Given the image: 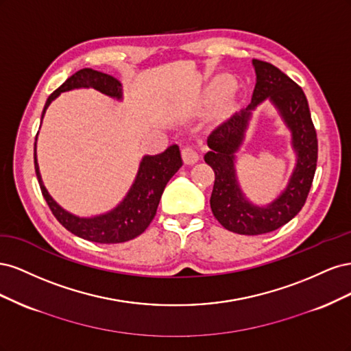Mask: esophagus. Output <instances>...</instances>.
<instances>
[{
	"instance_id": "1",
	"label": "esophagus",
	"mask_w": 351,
	"mask_h": 351,
	"mask_svg": "<svg viewBox=\"0 0 351 351\" xmlns=\"http://www.w3.org/2000/svg\"><path fill=\"white\" fill-rule=\"evenodd\" d=\"M182 155H183V161L186 165H192V164L197 162V159H199L197 151L192 146H184L182 151Z\"/></svg>"
}]
</instances>
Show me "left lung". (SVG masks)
<instances>
[{"mask_svg": "<svg viewBox=\"0 0 351 351\" xmlns=\"http://www.w3.org/2000/svg\"><path fill=\"white\" fill-rule=\"evenodd\" d=\"M256 84L246 110L234 114L208 136L205 162L214 169L210 195L212 214L219 224L237 234L258 236L282 227L293 219L309 195L317 162V137L309 104L302 88L280 69L267 61L253 60ZM269 99L292 130L298 154L295 171L285 192L267 207H256L239 190L235 176V152L242 143L251 111Z\"/></svg>", "mask_w": 351, "mask_h": 351, "instance_id": "8db88e82", "label": "left lung"}]
</instances>
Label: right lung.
Returning a JSON list of instances; mask_svg holds the SVG:
<instances>
[{
	"mask_svg": "<svg viewBox=\"0 0 351 351\" xmlns=\"http://www.w3.org/2000/svg\"><path fill=\"white\" fill-rule=\"evenodd\" d=\"M80 88H92L104 95H108L111 98L123 99L121 83L115 77L110 76L107 73L92 69H82L74 73L57 90L49 95L44 111H42V119H44L49 104L60 93ZM182 165V155H180L177 145L167 147L162 154L143 156L134 183L123 202H120V205H117L107 214L92 218H80L62 209L48 193L40 178L35 142V171L42 196L47 200L51 212L58 219L60 224L73 232L74 236L95 243H124L141 236L154 219L159 205V199H161L169 178L178 171Z\"/></svg>",
	"mask_w": 351,
	"mask_h": 351,
	"instance_id": "right-lung-1",
	"label": "right lung"
}]
</instances>
